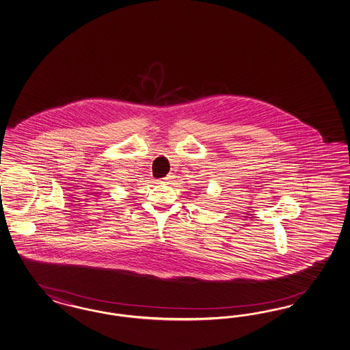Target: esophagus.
Returning <instances> with one entry per match:
<instances>
[{
	"instance_id": "1",
	"label": "esophagus",
	"mask_w": 350,
	"mask_h": 350,
	"mask_svg": "<svg viewBox=\"0 0 350 350\" xmlns=\"http://www.w3.org/2000/svg\"><path fill=\"white\" fill-rule=\"evenodd\" d=\"M173 177H174L173 174H168L165 178H163V180H164L165 183H170V182H172V180H173Z\"/></svg>"
}]
</instances>
